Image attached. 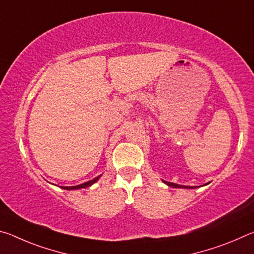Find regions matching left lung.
Segmentation results:
<instances>
[{
  "instance_id": "1",
  "label": "left lung",
  "mask_w": 254,
  "mask_h": 254,
  "mask_svg": "<svg viewBox=\"0 0 254 254\" xmlns=\"http://www.w3.org/2000/svg\"><path fill=\"white\" fill-rule=\"evenodd\" d=\"M162 182L165 183V184L168 185V186H170V187H175V188H180V187H184V186H180V185H178V184H174V183H168V182H165V180H162ZM184 188H195V187H184Z\"/></svg>"
}]
</instances>
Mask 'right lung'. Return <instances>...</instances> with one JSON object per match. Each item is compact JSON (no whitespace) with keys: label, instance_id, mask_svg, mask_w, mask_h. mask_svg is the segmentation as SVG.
I'll list each match as a JSON object with an SVG mask.
<instances>
[{"label":"right lung","instance_id":"obj_1","mask_svg":"<svg viewBox=\"0 0 254 254\" xmlns=\"http://www.w3.org/2000/svg\"><path fill=\"white\" fill-rule=\"evenodd\" d=\"M101 177V176H100ZM100 177H96V178H94V179H92V180H89V182H87V183H84V184H80V185H77V186H70V187H62V188H64V189H67V190H72V189H79V188H86V187H89L91 186V185H93L94 183H96L97 180H98V178Z\"/></svg>","mask_w":254,"mask_h":254}]
</instances>
